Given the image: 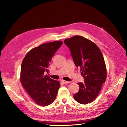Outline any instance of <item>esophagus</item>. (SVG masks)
<instances>
[{
	"label": "esophagus",
	"mask_w": 127,
	"mask_h": 127,
	"mask_svg": "<svg viewBox=\"0 0 127 127\" xmlns=\"http://www.w3.org/2000/svg\"><path fill=\"white\" fill-rule=\"evenodd\" d=\"M61 82H63L64 84H67L69 83V82L66 81V80H61Z\"/></svg>",
	"instance_id": "esophagus-1"
}]
</instances>
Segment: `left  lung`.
Returning a JSON list of instances; mask_svg holds the SVG:
<instances>
[{
    "mask_svg": "<svg viewBox=\"0 0 127 127\" xmlns=\"http://www.w3.org/2000/svg\"><path fill=\"white\" fill-rule=\"evenodd\" d=\"M64 43L69 49L73 61L79 68L84 83H78L79 91L74 95L82 104L92 102L97 97L106 78L104 59L100 50L93 42L81 36L66 39Z\"/></svg>",
    "mask_w": 127,
    "mask_h": 127,
    "instance_id": "1",
    "label": "left lung"
}]
</instances>
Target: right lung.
I'll return each instance as SVG.
<instances>
[{"instance_id": "add662e5", "label": "right lung", "mask_w": 127, "mask_h": 127, "mask_svg": "<svg viewBox=\"0 0 127 127\" xmlns=\"http://www.w3.org/2000/svg\"><path fill=\"white\" fill-rule=\"evenodd\" d=\"M62 44L60 41L41 44L31 50L22 61L21 83L30 96L39 105L51 104L56 97L60 83L44 74L49 72L50 62Z\"/></svg>"}]
</instances>
